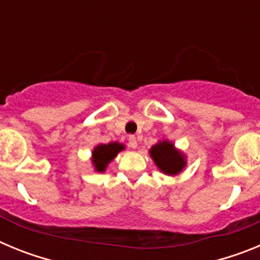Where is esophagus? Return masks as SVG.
<instances>
[{
    "instance_id": "esophagus-1",
    "label": "esophagus",
    "mask_w": 260,
    "mask_h": 260,
    "mask_svg": "<svg viewBox=\"0 0 260 260\" xmlns=\"http://www.w3.org/2000/svg\"><path fill=\"white\" fill-rule=\"evenodd\" d=\"M128 146L132 147V148H137L138 142H137V138H135L134 135H130V137H128Z\"/></svg>"
}]
</instances>
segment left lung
Returning <instances> with one entry per match:
<instances>
[{"label": "left lung", "instance_id": "left-lung-1", "mask_svg": "<svg viewBox=\"0 0 260 260\" xmlns=\"http://www.w3.org/2000/svg\"><path fill=\"white\" fill-rule=\"evenodd\" d=\"M150 155L156 167L168 176H176L186 167L185 155L167 139L151 147Z\"/></svg>", "mask_w": 260, "mask_h": 260}]
</instances>
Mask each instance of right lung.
I'll return each instance as SVG.
<instances>
[{"label": "right lung", "instance_id": "1", "mask_svg": "<svg viewBox=\"0 0 260 260\" xmlns=\"http://www.w3.org/2000/svg\"><path fill=\"white\" fill-rule=\"evenodd\" d=\"M125 148V146L118 142H112L108 144H99L93 148L92 151V164L95 167V171L99 173H103L107 169L108 164H109L118 152Z\"/></svg>", "mask_w": 260, "mask_h": 260}]
</instances>
